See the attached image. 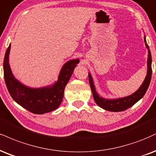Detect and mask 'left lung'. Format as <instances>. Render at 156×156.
<instances>
[{
	"label": "left lung",
	"mask_w": 156,
	"mask_h": 156,
	"mask_svg": "<svg viewBox=\"0 0 156 156\" xmlns=\"http://www.w3.org/2000/svg\"><path fill=\"white\" fill-rule=\"evenodd\" d=\"M144 41L145 43V46L148 49V59H147V76L145 77L144 82L142 83V86H140L136 92H134L133 94L130 96L123 97V98H119L116 99H106L100 97L97 93L96 90H95L94 85L92 78H91V75L89 73V84L91 86V91H92V94L94 99L95 102L98 105L103 109L112 112H120L123 111V110H126L129 108H131L132 105H134L136 102H137L140 99L142 98L144 94L146 93L148 89V86L150 85L152 76V57L151 51H150L149 46L146 42L145 37L144 38Z\"/></svg>",
	"instance_id": "1"
}]
</instances>
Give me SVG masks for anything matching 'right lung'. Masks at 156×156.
Here are the masks:
<instances>
[{
  "mask_svg": "<svg viewBox=\"0 0 156 156\" xmlns=\"http://www.w3.org/2000/svg\"><path fill=\"white\" fill-rule=\"evenodd\" d=\"M11 44L7 48L3 60L5 83L13 99L22 108L35 114H44L55 110L60 105L64 91L79 59L70 60L64 65L59 78L52 86L31 89L19 82L12 75L9 65Z\"/></svg>",
  "mask_w": 156,
  "mask_h": 156,
  "instance_id": "add662e5",
  "label": "right lung"
}]
</instances>
